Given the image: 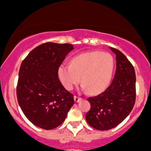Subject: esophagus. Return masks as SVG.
Returning a JSON list of instances; mask_svg holds the SVG:
<instances>
[{
  "label": "esophagus",
  "mask_w": 151,
  "mask_h": 151,
  "mask_svg": "<svg viewBox=\"0 0 151 151\" xmlns=\"http://www.w3.org/2000/svg\"><path fill=\"white\" fill-rule=\"evenodd\" d=\"M74 101H75V102H79V101H81V98H80V97H77V96H74Z\"/></svg>",
  "instance_id": "obj_1"
}]
</instances>
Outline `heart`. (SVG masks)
<instances>
[{
    "label": "heart",
    "mask_w": 151,
    "mask_h": 151,
    "mask_svg": "<svg viewBox=\"0 0 151 151\" xmlns=\"http://www.w3.org/2000/svg\"><path fill=\"white\" fill-rule=\"evenodd\" d=\"M114 68V61L111 54L93 51L76 55L71 59L70 65L61 64L58 76L68 90H71L81 80L82 89L96 94L108 87Z\"/></svg>",
    "instance_id": "obj_1"
}]
</instances>
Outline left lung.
Instances as JSON below:
<instances>
[{"label":"left lung","mask_w":151,"mask_h":151,"mask_svg":"<svg viewBox=\"0 0 151 151\" xmlns=\"http://www.w3.org/2000/svg\"><path fill=\"white\" fill-rule=\"evenodd\" d=\"M116 55V73L111 85L104 92L87 101L90 110L86 119L92 127L104 131L114 128L124 120L135 101V73L132 65L119 50L110 47Z\"/></svg>","instance_id":"obj_1"}]
</instances>
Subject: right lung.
<instances>
[{
	"instance_id": "right-lung-1",
	"label": "right lung",
	"mask_w": 151,
	"mask_h": 151,
	"mask_svg": "<svg viewBox=\"0 0 151 151\" xmlns=\"http://www.w3.org/2000/svg\"><path fill=\"white\" fill-rule=\"evenodd\" d=\"M74 49L68 43H43L22 62L17 99L27 119L39 128L50 130L59 126L74 105V96L64 88L58 76L59 65Z\"/></svg>"
}]
</instances>
